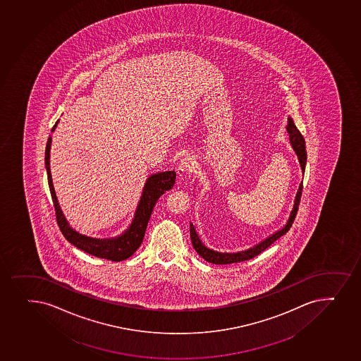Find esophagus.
Here are the masks:
<instances>
[{
  "label": "esophagus",
  "mask_w": 361,
  "mask_h": 361,
  "mask_svg": "<svg viewBox=\"0 0 361 361\" xmlns=\"http://www.w3.org/2000/svg\"><path fill=\"white\" fill-rule=\"evenodd\" d=\"M194 159H192L190 156H186V157H183L180 163H178V173L181 175L190 174L192 173L194 169Z\"/></svg>",
  "instance_id": "obj_1"
}]
</instances>
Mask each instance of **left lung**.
I'll return each instance as SVG.
<instances>
[{
    "mask_svg": "<svg viewBox=\"0 0 361 361\" xmlns=\"http://www.w3.org/2000/svg\"><path fill=\"white\" fill-rule=\"evenodd\" d=\"M287 132L290 135V142H291L292 147L295 150V154L298 156V161L302 167V171H305V164H307V147H305V140L302 133L299 132L298 128L293 123V119L291 116H288L287 119ZM302 181L299 185L298 192L295 194V204H293V209H292L288 221L286 225L283 226V229L278 230L276 233H273L271 236L267 237L266 240L260 242L259 245H254L252 248L247 249L245 252H214L212 249L207 248L205 245L202 243L200 238H199L198 233L194 229L193 224H190V240H192V245H193L195 252H198L199 255L202 256L204 260L211 264H235V262H240V261L250 260L256 255H259L261 252H264V249L268 248L271 243H274L278 238L285 235V233L290 230L293 221H295V214L298 211L299 202H300V197H302Z\"/></svg>",
    "mask_w": 361,
    "mask_h": 361,
    "instance_id": "8db88e82",
    "label": "left lung"
}]
</instances>
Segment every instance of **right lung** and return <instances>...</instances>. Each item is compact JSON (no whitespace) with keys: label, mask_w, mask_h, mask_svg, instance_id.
Wrapping results in <instances>:
<instances>
[{"label":"right lung","mask_w":361,"mask_h":361,"mask_svg":"<svg viewBox=\"0 0 361 361\" xmlns=\"http://www.w3.org/2000/svg\"><path fill=\"white\" fill-rule=\"evenodd\" d=\"M59 121H56V124L52 128V132L54 131ZM51 140L52 138L50 136L47 140V149H45V167H47V183L50 187L51 197H52L54 211H56V219H57L63 236L66 237V240H69L70 243L74 245L76 248L81 249L83 252L97 256L101 259H107V260L114 261V262L126 260L130 256L133 255L142 245L154 206L156 205L159 197L164 194V192L173 188L175 178H176V173L174 171H162V173L152 174V176L147 178L131 225L128 226L126 231H124V233H121V236L114 237V238H104V240L93 238V237L85 236V235H81L78 231H75L63 214L59 200L56 197L52 176H51Z\"/></svg>","instance_id":"right-lung-1"}]
</instances>
